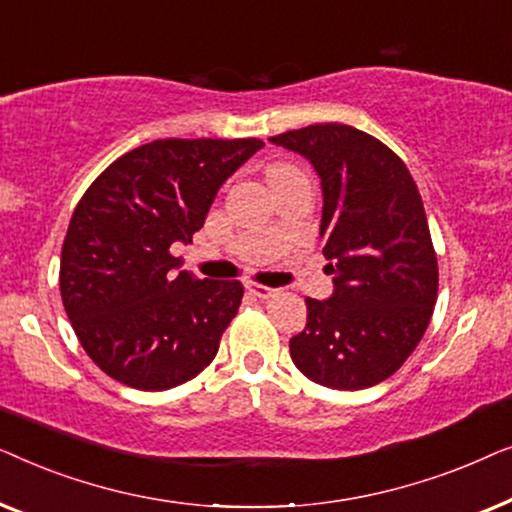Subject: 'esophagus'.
<instances>
[{"instance_id": "esophagus-1", "label": "esophagus", "mask_w": 512, "mask_h": 512, "mask_svg": "<svg viewBox=\"0 0 512 512\" xmlns=\"http://www.w3.org/2000/svg\"><path fill=\"white\" fill-rule=\"evenodd\" d=\"M247 291L251 293V296L261 298V300H268V298H275L279 289H272V286H263V284H256V282H249L247 284Z\"/></svg>"}]
</instances>
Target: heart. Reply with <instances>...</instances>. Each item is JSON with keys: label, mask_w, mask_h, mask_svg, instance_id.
<instances>
[{"label": "heart", "mask_w": 512, "mask_h": 512, "mask_svg": "<svg viewBox=\"0 0 512 512\" xmlns=\"http://www.w3.org/2000/svg\"><path fill=\"white\" fill-rule=\"evenodd\" d=\"M291 172H298V170H296V167H291V165H275V167H270V170H268V181H270V186H272V184H277L279 179L289 177Z\"/></svg>", "instance_id": "b5f03b06"}]
</instances>
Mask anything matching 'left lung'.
<instances>
[{"label":"left lung","instance_id":"8db88e82","mask_svg":"<svg viewBox=\"0 0 512 512\" xmlns=\"http://www.w3.org/2000/svg\"><path fill=\"white\" fill-rule=\"evenodd\" d=\"M310 160L321 179V242L333 296L305 298L289 342L307 380L356 391L380 384L415 352L438 298V261L408 167L352 125L317 123L270 137Z\"/></svg>","mask_w":512,"mask_h":512}]
</instances>
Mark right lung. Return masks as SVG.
Returning <instances> with one entry per match:
<instances>
[{
	"label": "right lung",
	"mask_w": 512,
	"mask_h": 512,
	"mask_svg": "<svg viewBox=\"0 0 512 512\" xmlns=\"http://www.w3.org/2000/svg\"><path fill=\"white\" fill-rule=\"evenodd\" d=\"M261 139H156L114 160L76 205L60 258L62 305L86 354L114 380L165 391L219 352L244 289L198 279L170 254L193 242L230 174Z\"/></svg>",
	"instance_id": "add662e5"
}]
</instances>
